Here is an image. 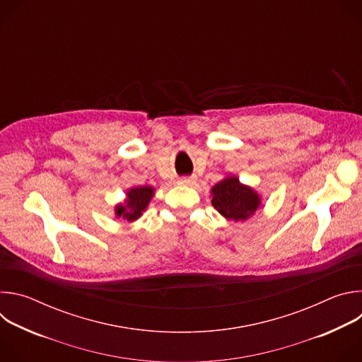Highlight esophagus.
<instances>
[{"label":"esophagus","instance_id":"1","mask_svg":"<svg viewBox=\"0 0 362 362\" xmlns=\"http://www.w3.org/2000/svg\"><path fill=\"white\" fill-rule=\"evenodd\" d=\"M177 183L182 185V186H194L196 185V177H183V179H179Z\"/></svg>","mask_w":362,"mask_h":362}]
</instances>
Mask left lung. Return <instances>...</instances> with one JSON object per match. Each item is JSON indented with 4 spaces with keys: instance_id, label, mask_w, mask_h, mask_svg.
Wrapping results in <instances>:
<instances>
[{
    "instance_id": "1",
    "label": "left lung",
    "mask_w": 362,
    "mask_h": 362,
    "mask_svg": "<svg viewBox=\"0 0 362 362\" xmlns=\"http://www.w3.org/2000/svg\"><path fill=\"white\" fill-rule=\"evenodd\" d=\"M214 208L228 221L245 222L261 208L262 196L253 187L243 185L239 177L229 175L211 189Z\"/></svg>"
}]
</instances>
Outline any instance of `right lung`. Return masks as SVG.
Returning a JSON list of instances; mask_svg holds the SVG:
<instances>
[{
  "instance_id": "1",
  "label": "right lung",
  "mask_w": 362,
  "mask_h": 362,
  "mask_svg": "<svg viewBox=\"0 0 362 362\" xmlns=\"http://www.w3.org/2000/svg\"><path fill=\"white\" fill-rule=\"evenodd\" d=\"M156 189L153 186H134L126 192L123 202L115 206V216L127 222H134L143 216Z\"/></svg>"
}]
</instances>
